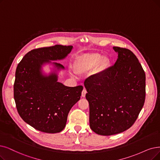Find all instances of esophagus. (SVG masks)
<instances>
[{
    "mask_svg": "<svg viewBox=\"0 0 160 160\" xmlns=\"http://www.w3.org/2000/svg\"><path fill=\"white\" fill-rule=\"evenodd\" d=\"M87 90L85 88H83V90H82V94H81V96H82V97H85V95H86V94H87Z\"/></svg>",
    "mask_w": 160,
    "mask_h": 160,
    "instance_id": "1",
    "label": "esophagus"
}]
</instances>
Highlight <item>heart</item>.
<instances>
[{"mask_svg": "<svg viewBox=\"0 0 160 160\" xmlns=\"http://www.w3.org/2000/svg\"><path fill=\"white\" fill-rule=\"evenodd\" d=\"M111 61L107 56L102 58L98 53H92L81 56L76 59L75 68L78 73H85L94 67H97L98 72H104L110 67Z\"/></svg>", "mask_w": 160, "mask_h": 160, "instance_id": "heart-1", "label": "heart"}]
</instances>
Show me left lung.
Wrapping results in <instances>:
<instances>
[{"label": "left lung", "mask_w": 160, "mask_h": 160, "mask_svg": "<svg viewBox=\"0 0 160 160\" xmlns=\"http://www.w3.org/2000/svg\"><path fill=\"white\" fill-rule=\"evenodd\" d=\"M113 48L118 54L115 64L84 82L91 129L104 136L129 129L142 110L146 96V75L137 56L127 48Z\"/></svg>", "instance_id": "left-lung-1"}]
</instances>
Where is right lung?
Segmentation results:
<instances>
[{
  "instance_id": "add662e5",
  "label": "right lung",
  "mask_w": 160,
  "mask_h": 160,
  "mask_svg": "<svg viewBox=\"0 0 160 160\" xmlns=\"http://www.w3.org/2000/svg\"><path fill=\"white\" fill-rule=\"evenodd\" d=\"M73 46H55L33 49L24 56L16 70L14 98L22 119L35 129L47 133L62 131L68 115L81 96L82 86L69 87L58 81L55 73H42V66L50 60L65 58ZM58 69H64L53 62Z\"/></svg>"
}]
</instances>
